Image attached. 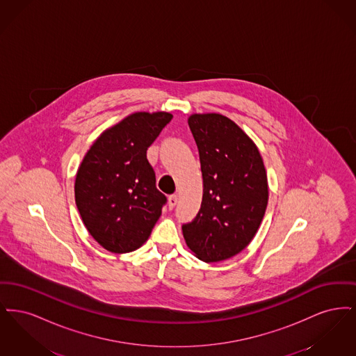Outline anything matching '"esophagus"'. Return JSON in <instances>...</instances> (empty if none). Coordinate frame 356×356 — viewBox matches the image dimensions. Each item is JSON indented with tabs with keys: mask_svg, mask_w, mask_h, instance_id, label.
<instances>
[{
	"mask_svg": "<svg viewBox=\"0 0 356 356\" xmlns=\"http://www.w3.org/2000/svg\"><path fill=\"white\" fill-rule=\"evenodd\" d=\"M177 196L176 195H170V197H168V207H170V209H173L175 207H176V204H177Z\"/></svg>",
	"mask_w": 356,
	"mask_h": 356,
	"instance_id": "esophagus-1",
	"label": "esophagus"
}]
</instances>
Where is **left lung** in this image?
Instances as JSON below:
<instances>
[{
  "label": "left lung",
  "instance_id": "obj_1",
  "mask_svg": "<svg viewBox=\"0 0 356 356\" xmlns=\"http://www.w3.org/2000/svg\"><path fill=\"white\" fill-rule=\"evenodd\" d=\"M188 125L196 141L203 200L183 225L186 247L205 263L227 260L254 238L268 204L263 157L252 138L220 113H193Z\"/></svg>",
  "mask_w": 356,
  "mask_h": 356
}]
</instances>
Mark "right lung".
<instances>
[{"instance_id": "right-lung-1", "label": "right lung", "mask_w": 356, "mask_h": 356, "mask_svg": "<svg viewBox=\"0 0 356 356\" xmlns=\"http://www.w3.org/2000/svg\"><path fill=\"white\" fill-rule=\"evenodd\" d=\"M168 112H135L99 136L79 167L74 199L88 232L102 248H140L161 216L167 197L157 191L147 149L172 120Z\"/></svg>"}]
</instances>
